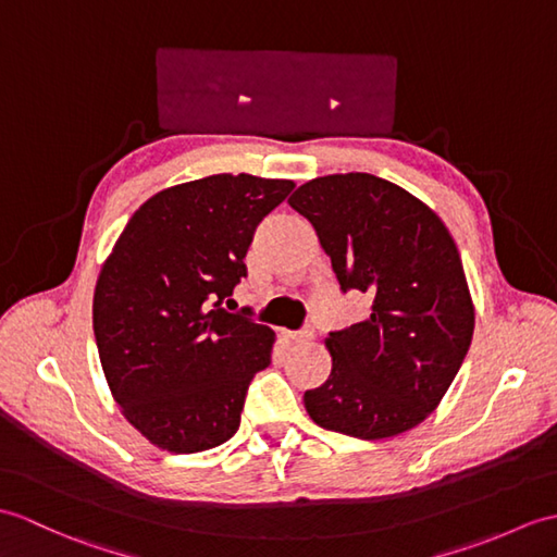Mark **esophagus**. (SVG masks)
I'll use <instances>...</instances> for the list:
<instances>
[{"label":"esophagus","instance_id":"esophagus-1","mask_svg":"<svg viewBox=\"0 0 557 557\" xmlns=\"http://www.w3.org/2000/svg\"><path fill=\"white\" fill-rule=\"evenodd\" d=\"M284 337L292 339V342H310V339H313V327H310V325H304L301 330L287 332V334H284Z\"/></svg>","mask_w":557,"mask_h":557}]
</instances>
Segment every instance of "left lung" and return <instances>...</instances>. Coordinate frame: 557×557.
<instances>
[{"mask_svg": "<svg viewBox=\"0 0 557 557\" xmlns=\"http://www.w3.org/2000/svg\"><path fill=\"white\" fill-rule=\"evenodd\" d=\"M332 261L342 292L372 296V313L327 334L332 370L308 389L325 430L386 438L420 424L458 374L474 308L454 237L432 209L370 173L325 175L289 197Z\"/></svg>", "mask_w": 557, "mask_h": 557, "instance_id": "8db88e82", "label": "left lung"}]
</instances>
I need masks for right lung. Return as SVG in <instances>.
<instances>
[{"mask_svg":"<svg viewBox=\"0 0 557 557\" xmlns=\"http://www.w3.org/2000/svg\"><path fill=\"white\" fill-rule=\"evenodd\" d=\"M292 180L209 175L153 194L127 220L92 304L99 360L115 404L171 454L225 444L239 430L275 334L251 310L220 308L247 277L258 223Z\"/></svg>","mask_w":557,"mask_h":557,"instance_id":"obj_1","label":"right lung"}]
</instances>
